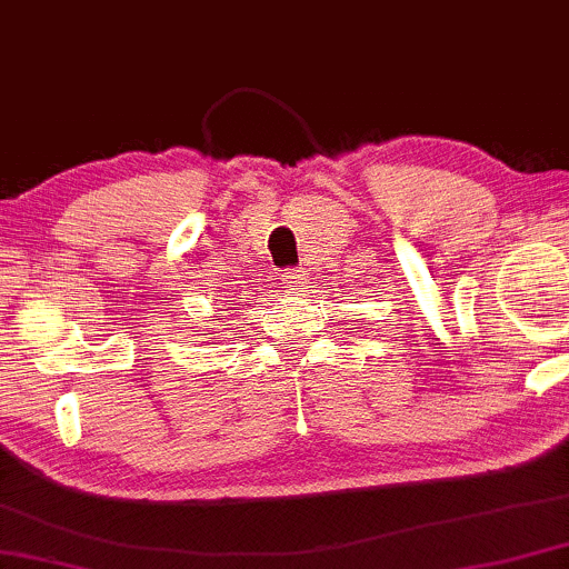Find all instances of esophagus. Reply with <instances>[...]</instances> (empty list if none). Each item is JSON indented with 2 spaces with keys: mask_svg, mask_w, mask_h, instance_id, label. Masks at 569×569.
Returning a JSON list of instances; mask_svg holds the SVG:
<instances>
[{
  "mask_svg": "<svg viewBox=\"0 0 569 569\" xmlns=\"http://www.w3.org/2000/svg\"><path fill=\"white\" fill-rule=\"evenodd\" d=\"M286 289H301L307 283V270H286L283 272Z\"/></svg>",
  "mask_w": 569,
  "mask_h": 569,
  "instance_id": "obj_1",
  "label": "esophagus"
}]
</instances>
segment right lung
<instances>
[{
    "label": "right lung",
    "instance_id": "add662e5",
    "mask_svg": "<svg viewBox=\"0 0 569 569\" xmlns=\"http://www.w3.org/2000/svg\"><path fill=\"white\" fill-rule=\"evenodd\" d=\"M208 336H210V332H208Z\"/></svg>",
    "mask_w": 569,
    "mask_h": 569
}]
</instances>
